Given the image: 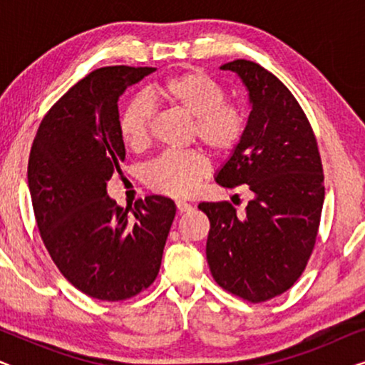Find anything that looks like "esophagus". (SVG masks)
<instances>
[{"label": "esophagus", "instance_id": "esophagus-1", "mask_svg": "<svg viewBox=\"0 0 365 365\" xmlns=\"http://www.w3.org/2000/svg\"><path fill=\"white\" fill-rule=\"evenodd\" d=\"M176 207H178V211L181 212V214L189 212V211H191V209H192L191 204H187V202H184V201H178V202H176Z\"/></svg>", "mask_w": 365, "mask_h": 365}]
</instances>
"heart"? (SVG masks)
I'll list each match as a JSON object with an SVG mask.
<instances>
[{"label": "heart", "instance_id": "1", "mask_svg": "<svg viewBox=\"0 0 365 365\" xmlns=\"http://www.w3.org/2000/svg\"><path fill=\"white\" fill-rule=\"evenodd\" d=\"M149 101L171 106L192 118V138L214 154H227L241 141L246 118L237 104L224 101L221 84L206 73L191 69L158 83L148 91ZM151 106L143 98L126 104L119 118V133L128 148L139 151L149 143ZM211 163L201 151L164 153L153 161L144 181L153 191L171 197H186L207 178Z\"/></svg>", "mask_w": 365, "mask_h": 365}]
</instances>
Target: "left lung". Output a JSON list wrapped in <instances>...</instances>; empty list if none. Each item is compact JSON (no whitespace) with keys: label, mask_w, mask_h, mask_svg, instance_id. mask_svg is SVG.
<instances>
[{"label":"left lung","mask_w":365,"mask_h":365,"mask_svg":"<svg viewBox=\"0 0 365 365\" xmlns=\"http://www.w3.org/2000/svg\"><path fill=\"white\" fill-rule=\"evenodd\" d=\"M221 69L246 86L251 113L216 182L247 186L252 199L242 216L227 201L199 204L211 222L206 257L222 289L264 302L286 292L306 269L321 222L322 163L306 114L272 73L246 59Z\"/></svg>","instance_id":"left-lung-1"}]
</instances>
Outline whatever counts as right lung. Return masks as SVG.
I'll list each match as a JSON object with an SVG mask.
<instances>
[{
	"instance_id": "add662e5",
	"label": "right lung",
	"mask_w": 365,
	"mask_h": 365,
	"mask_svg": "<svg viewBox=\"0 0 365 365\" xmlns=\"http://www.w3.org/2000/svg\"><path fill=\"white\" fill-rule=\"evenodd\" d=\"M156 68L108 66L78 81L39 124L28 161L34 217L49 256L74 287L124 301L156 279L176 204L119 207L106 186L126 158L119 96Z\"/></svg>"
}]
</instances>
